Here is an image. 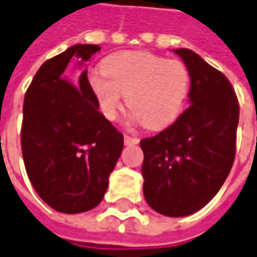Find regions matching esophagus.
<instances>
[{"mask_svg":"<svg viewBox=\"0 0 257 257\" xmlns=\"http://www.w3.org/2000/svg\"><path fill=\"white\" fill-rule=\"evenodd\" d=\"M123 142H125V145H138V143H139V139L135 138V136L125 135V136H123Z\"/></svg>","mask_w":257,"mask_h":257,"instance_id":"34e87169","label":"esophagus"}]
</instances>
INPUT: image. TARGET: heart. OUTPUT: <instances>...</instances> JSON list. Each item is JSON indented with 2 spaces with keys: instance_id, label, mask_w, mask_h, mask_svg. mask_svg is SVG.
Here are the masks:
<instances>
[{
  "instance_id": "b5f03b06",
  "label": "heart",
  "mask_w": 257,
  "mask_h": 257,
  "mask_svg": "<svg viewBox=\"0 0 257 257\" xmlns=\"http://www.w3.org/2000/svg\"><path fill=\"white\" fill-rule=\"evenodd\" d=\"M103 75H91L90 86L107 119H115L122 94L143 126L171 123L184 107L191 75L184 62L145 51H119L101 64Z\"/></svg>"
}]
</instances>
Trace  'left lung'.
I'll return each instance as SVG.
<instances>
[{"label":"left lung","mask_w":257,"mask_h":257,"mask_svg":"<svg viewBox=\"0 0 257 257\" xmlns=\"http://www.w3.org/2000/svg\"><path fill=\"white\" fill-rule=\"evenodd\" d=\"M191 75V105L141 147L143 193L160 214L184 217L209 203L234 164L239 104L225 75L188 48L174 50Z\"/></svg>","instance_id":"1"}]
</instances>
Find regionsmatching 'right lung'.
I'll return each mask as SVG.
<instances>
[{
	"label": "right lung",
	"instance_id": "right-lung-1",
	"mask_svg": "<svg viewBox=\"0 0 257 257\" xmlns=\"http://www.w3.org/2000/svg\"><path fill=\"white\" fill-rule=\"evenodd\" d=\"M94 44H76L47 60L26 90L21 131L23 161L37 195L57 211L94 209L108 188L123 135L98 111L87 71L73 86L61 78L72 57L90 60Z\"/></svg>",
	"mask_w": 257,
	"mask_h": 257
}]
</instances>
